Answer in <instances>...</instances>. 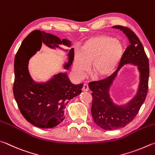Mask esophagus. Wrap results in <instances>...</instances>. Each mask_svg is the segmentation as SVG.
<instances>
[{"label":"esophagus","instance_id":"1","mask_svg":"<svg viewBox=\"0 0 155 155\" xmlns=\"http://www.w3.org/2000/svg\"><path fill=\"white\" fill-rule=\"evenodd\" d=\"M82 90L83 91H87L89 90V86L87 83H84L83 84V87L82 88Z\"/></svg>","mask_w":155,"mask_h":155}]
</instances>
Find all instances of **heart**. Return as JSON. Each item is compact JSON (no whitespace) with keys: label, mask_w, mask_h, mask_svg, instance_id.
I'll use <instances>...</instances> for the list:
<instances>
[{"label":"heart","mask_w":155,"mask_h":155,"mask_svg":"<svg viewBox=\"0 0 155 155\" xmlns=\"http://www.w3.org/2000/svg\"><path fill=\"white\" fill-rule=\"evenodd\" d=\"M124 55V47L116 38L106 35L93 36L83 43L82 51L75 50L72 70L81 80L90 70L100 78L110 77L119 66Z\"/></svg>","instance_id":"obj_1"}]
</instances>
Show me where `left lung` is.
<instances>
[{
  "instance_id": "8db88e82",
  "label": "left lung",
  "mask_w": 155,
  "mask_h": 155,
  "mask_svg": "<svg viewBox=\"0 0 155 155\" xmlns=\"http://www.w3.org/2000/svg\"><path fill=\"white\" fill-rule=\"evenodd\" d=\"M112 28L123 31L130 44L125 51L123 60L116 72L105 79L89 83V89L92 91L91 111L93 119L96 125L106 130H114L129 124L136 117L145 101L148 88V59L140 39L128 28L122 26ZM127 64L138 66L140 83L137 95L127 104L119 106L112 102L109 87L116 76V72Z\"/></svg>"
}]
</instances>
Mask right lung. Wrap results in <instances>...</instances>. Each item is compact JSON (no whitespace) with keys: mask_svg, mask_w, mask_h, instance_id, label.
I'll list each match as a JSON object with an SVG mask.
<instances>
[{"mask_svg":"<svg viewBox=\"0 0 155 155\" xmlns=\"http://www.w3.org/2000/svg\"><path fill=\"white\" fill-rule=\"evenodd\" d=\"M70 43L69 40H60L51 34L35 30L23 41L15 55L14 97L23 117L37 127L49 129L60 124L65 119L66 105L81 94L83 84L74 85L66 72L55 74L45 83H36L28 71L29 60L41 49L42 44L51 49H61L60 45L70 47ZM73 56L74 49L72 48L68 53V62L64 66L65 69H69L72 65Z\"/></svg>","mask_w":155,"mask_h":155,"instance_id":"1","label":"right lung"}]
</instances>
